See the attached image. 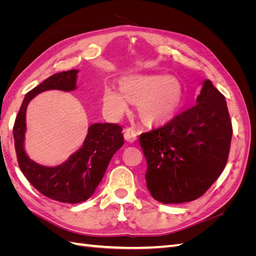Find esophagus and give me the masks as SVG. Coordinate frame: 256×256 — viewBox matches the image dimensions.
I'll return each mask as SVG.
<instances>
[{"mask_svg": "<svg viewBox=\"0 0 256 256\" xmlns=\"http://www.w3.org/2000/svg\"><path fill=\"white\" fill-rule=\"evenodd\" d=\"M136 136L138 134L136 132V130H134L132 128H127L124 131V138H125V140L128 142H134L136 140Z\"/></svg>", "mask_w": 256, "mask_h": 256, "instance_id": "1", "label": "esophagus"}]
</instances>
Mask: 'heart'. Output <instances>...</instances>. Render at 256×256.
Listing matches in <instances>:
<instances>
[{
	"mask_svg": "<svg viewBox=\"0 0 256 256\" xmlns=\"http://www.w3.org/2000/svg\"><path fill=\"white\" fill-rule=\"evenodd\" d=\"M120 90L106 86L102 92L104 109L120 116L129 102L136 104L141 118L150 124L172 120L184 102V88L175 76L164 74H131L120 80Z\"/></svg>",
	"mask_w": 256,
	"mask_h": 256,
	"instance_id": "1",
	"label": "heart"
}]
</instances>
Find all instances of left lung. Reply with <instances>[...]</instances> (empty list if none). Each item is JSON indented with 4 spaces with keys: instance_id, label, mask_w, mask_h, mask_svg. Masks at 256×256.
Instances as JSON below:
<instances>
[{
    "instance_id": "left-lung-1",
    "label": "left lung",
    "mask_w": 256,
    "mask_h": 256,
    "mask_svg": "<svg viewBox=\"0 0 256 256\" xmlns=\"http://www.w3.org/2000/svg\"><path fill=\"white\" fill-rule=\"evenodd\" d=\"M232 134L226 97L206 80L196 104L138 138L152 196L164 204L202 196L226 168Z\"/></svg>"
}]
</instances>
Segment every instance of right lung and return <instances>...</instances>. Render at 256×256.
<instances>
[{
	"instance_id": "obj_1",
	"label": "right lung",
	"mask_w": 256,
	"mask_h": 256,
	"mask_svg": "<svg viewBox=\"0 0 256 256\" xmlns=\"http://www.w3.org/2000/svg\"><path fill=\"white\" fill-rule=\"evenodd\" d=\"M78 70L49 76L26 95L14 125V140L19 168L42 194L62 203L76 204L90 198L102 182L113 154L124 144L122 128L116 124H92L83 146L58 166L48 168L30 160L24 152L26 112L28 102L42 92L76 90Z\"/></svg>"
}]
</instances>
